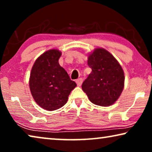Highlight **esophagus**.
Instances as JSON below:
<instances>
[{"label": "esophagus", "mask_w": 152, "mask_h": 152, "mask_svg": "<svg viewBox=\"0 0 152 152\" xmlns=\"http://www.w3.org/2000/svg\"><path fill=\"white\" fill-rule=\"evenodd\" d=\"M75 82H76V83H77V86H80L81 85H82V84L83 79H82V78H78L77 80H76Z\"/></svg>", "instance_id": "obj_1"}]
</instances>
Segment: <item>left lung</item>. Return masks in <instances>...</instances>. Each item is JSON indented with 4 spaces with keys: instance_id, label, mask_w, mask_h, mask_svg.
Returning <instances> with one entry per match:
<instances>
[{
    "instance_id": "1",
    "label": "left lung",
    "mask_w": 152,
    "mask_h": 152,
    "mask_svg": "<svg viewBox=\"0 0 152 152\" xmlns=\"http://www.w3.org/2000/svg\"><path fill=\"white\" fill-rule=\"evenodd\" d=\"M92 69L82 85L89 100L96 105L108 107L119 98L124 88L123 70L115 57L103 48L95 49L88 56Z\"/></svg>"
}]
</instances>
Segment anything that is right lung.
Masks as SVG:
<instances>
[{
  "instance_id": "right-lung-1",
  "label": "right lung",
  "mask_w": 152,
  "mask_h": 152,
  "mask_svg": "<svg viewBox=\"0 0 152 152\" xmlns=\"http://www.w3.org/2000/svg\"><path fill=\"white\" fill-rule=\"evenodd\" d=\"M61 53L50 50L37 58L31 70L30 88L37 104L48 111H55L67 102L70 92L77 86L59 65Z\"/></svg>"
}]
</instances>
